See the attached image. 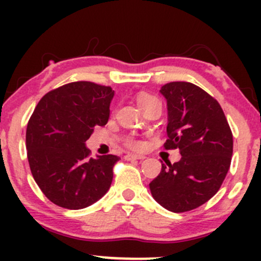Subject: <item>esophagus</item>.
Returning <instances> with one entry per match:
<instances>
[{
  "label": "esophagus",
  "mask_w": 261,
  "mask_h": 261,
  "mask_svg": "<svg viewBox=\"0 0 261 261\" xmlns=\"http://www.w3.org/2000/svg\"><path fill=\"white\" fill-rule=\"evenodd\" d=\"M125 161H134V160H143L145 155L143 154H134V153H127L125 154Z\"/></svg>",
  "instance_id": "obj_1"
}]
</instances>
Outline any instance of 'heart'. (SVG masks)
<instances>
[{"instance_id":"b5f03b06","label":"heart","mask_w":261,"mask_h":261,"mask_svg":"<svg viewBox=\"0 0 261 261\" xmlns=\"http://www.w3.org/2000/svg\"><path fill=\"white\" fill-rule=\"evenodd\" d=\"M153 99V97H151V95H147V94H142L140 95L139 98H137V103H139V106H142L143 103H146V101ZM128 145L131 146V147L134 148H140L141 146H142V143L140 142V141H136V140H130L128 141Z\"/></svg>"}]
</instances>
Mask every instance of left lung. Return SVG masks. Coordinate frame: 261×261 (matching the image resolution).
I'll return each instance as SVG.
<instances>
[{"mask_svg":"<svg viewBox=\"0 0 261 261\" xmlns=\"http://www.w3.org/2000/svg\"><path fill=\"white\" fill-rule=\"evenodd\" d=\"M167 100L169 139L167 149L179 148L181 158L162 164L149 182L153 199L172 212H185L208 201L226 178L233 152V136L216 99L189 82L161 88Z\"/></svg>","mask_w":261,"mask_h":261,"instance_id":"1","label":"left lung"}]
</instances>
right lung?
Listing matches in <instances>:
<instances>
[{
    "label": "right lung",
    "mask_w": 261,
    "mask_h": 261,
    "mask_svg": "<svg viewBox=\"0 0 261 261\" xmlns=\"http://www.w3.org/2000/svg\"><path fill=\"white\" fill-rule=\"evenodd\" d=\"M114 93L110 87L81 81L49 92L35 108L25 134L29 167L55 205L85 208L109 190L119 157L89 158L86 141L109 120Z\"/></svg>",
    "instance_id": "add662e5"
}]
</instances>
